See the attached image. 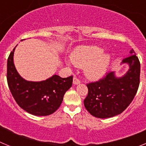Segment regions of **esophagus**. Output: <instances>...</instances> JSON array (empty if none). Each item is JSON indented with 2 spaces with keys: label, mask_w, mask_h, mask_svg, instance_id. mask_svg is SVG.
Listing matches in <instances>:
<instances>
[{
  "label": "esophagus",
  "mask_w": 146,
  "mask_h": 146,
  "mask_svg": "<svg viewBox=\"0 0 146 146\" xmlns=\"http://www.w3.org/2000/svg\"><path fill=\"white\" fill-rule=\"evenodd\" d=\"M73 83L74 85H78L80 83V80L77 77H74V78H73Z\"/></svg>",
  "instance_id": "obj_1"
}]
</instances>
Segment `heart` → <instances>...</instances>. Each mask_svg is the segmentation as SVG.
I'll list each match as a JSON object with an SVG mask.
<instances>
[{
    "mask_svg": "<svg viewBox=\"0 0 146 146\" xmlns=\"http://www.w3.org/2000/svg\"><path fill=\"white\" fill-rule=\"evenodd\" d=\"M103 52L104 50L97 46H84L72 53L71 60L76 66L84 68L88 78L96 80L105 73L110 61V55Z\"/></svg>",
    "mask_w": 146,
    "mask_h": 146,
    "instance_id": "heart-1",
    "label": "heart"
}]
</instances>
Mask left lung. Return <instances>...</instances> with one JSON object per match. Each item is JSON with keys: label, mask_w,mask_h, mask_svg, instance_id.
Returning <instances> with one entry per match:
<instances>
[{"label": "left lung", "mask_w": 146, "mask_h": 146, "mask_svg": "<svg viewBox=\"0 0 146 146\" xmlns=\"http://www.w3.org/2000/svg\"><path fill=\"white\" fill-rule=\"evenodd\" d=\"M121 64L129 66L126 74L117 77L115 72L107 73L102 79L87 84L88 93L84 105L93 116L107 118L124 111L132 102L140 85V64L134 50Z\"/></svg>", "instance_id": "8db88e82"}]
</instances>
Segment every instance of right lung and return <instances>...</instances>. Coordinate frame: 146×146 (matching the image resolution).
<instances>
[{"mask_svg": "<svg viewBox=\"0 0 146 146\" xmlns=\"http://www.w3.org/2000/svg\"><path fill=\"white\" fill-rule=\"evenodd\" d=\"M15 47L7 60V82L13 97L30 114L38 116L52 114L60 106L65 93L72 87L73 76L62 78L55 74L40 82L25 80L14 64Z\"/></svg>", "mask_w": 146, "mask_h": 146, "instance_id": "obj_1", "label": "right lung"}]
</instances>
